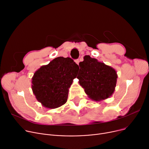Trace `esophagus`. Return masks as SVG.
<instances>
[{
	"mask_svg": "<svg viewBox=\"0 0 149 149\" xmlns=\"http://www.w3.org/2000/svg\"><path fill=\"white\" fill-rule=\"evenodd\" d=\"M75 63H76L77 65H78L79 63H80V60H79V59H77V60L75 61Z\"/></svg>",
	"mask_w": 149,
	"mask_h": 149,
	"instance_id": "1",
	"label": "esophagus"
}]
</instances>
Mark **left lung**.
<instances>
[{"instance_id":"obj_1","label":"left lung","mask_w":149,"mask_h":149,"mask_svg":"<svg viewBox=\"0 0 149 149\" xmlns=\"http://www.w3.org/2000/svg\"><path fill=\"white\" fill-rule=\"evenodd\" d=\"M80 62L77 78L88 97L101 101L110 97L116 86L117 74L112 67L86 55Z\"/></svg>"}]
</instances>
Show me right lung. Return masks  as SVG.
Instances as JSON below:
<instances>
[{
  "instance_id": "obj_1",
  "label": "right lung",
  "mask_w": 149,
  "mask_h": 149,
  "mask_svg": "<svg viewBox=\"0 0 149 149\" xmlns=\"http://www.w3.org/2000/svg\"><path fill=\"white\" fill-rule=\"evenodd\" d=\"M79 69L70 57H58L34 73L32 88L36 100L45 108H56L65 104L69 88Z\"/></svg>"
}]
</instances>
